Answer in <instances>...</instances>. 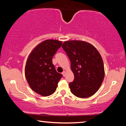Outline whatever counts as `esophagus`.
<instances>
[{
    "mask_svg": "<svg viewBox=\"0 0 126 126\" xmlns=\"http://www.w3.org/2000/svg\"><path fill=\"white\" fill-rule=\"evenodd\" d=\"M65 73H66V72L65 71H63L62 72V74L63 75V76H65Z\"/></svg>",
    "mask_w": 126,
    "mask_h": 126,
    "instance_id": "esophagus-1",
    "label": "esophagus"
}]
</instances>
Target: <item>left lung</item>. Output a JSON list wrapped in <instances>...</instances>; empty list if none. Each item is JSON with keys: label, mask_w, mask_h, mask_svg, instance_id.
I'll list each match as a JSON object with an SVG mask.
<instances>
[{"label": "left lung", "mask_w": 126, "mask_h": 126, "mask_svg": "<svg viewBox=\"0 0 126 126\" xmlns=\"http://www.w3.org/2000/svg\"><path fill=\"white\" fill-rule=\"evenodd\" d=\"M62 47L71 61V68L74 76L69 83L71 92L79 98H85L97 92L104 77L103 59L93 45L84 41L69 40Z\"/></svg>", "instance_id": "1"}]
</instances>
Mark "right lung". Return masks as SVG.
<instances>
[{"label": "right lung", "instance_id": "obj_1", "mask_svg": "<svg viewBox=\"0 0 126 126\" xmlns=\"http://www.w3.org/2000/svg\"><path fill=\"white\" fill-rule=\"evenodd\" d=\"M62 42L54 39L42 42L33 49L27 59L25 76L33 91L42 96L52 94L56 91L62 75L58 73L52 58Z\"/></svg>", "mask_w": 126, "mask_h": 126}]
</instances>
